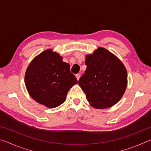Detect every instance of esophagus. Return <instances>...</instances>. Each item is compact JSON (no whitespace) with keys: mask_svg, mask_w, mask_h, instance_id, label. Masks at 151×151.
<instances>
[{"mask_svg":"<svg viewBox=\"0 0 151 151\" xmlns=\"http://www.w3.org/2000/svg\"><path fill=\"white\" fill-rule=\"evenodd\" d=\"M80 77H81V75H80V74H76V78H77L78 81L79 80V78H80Z\"/></svg>","mask_w":151,"mask_h":151,"instance_id":"esophagus-1","label":"esophagus"}]
</instances>
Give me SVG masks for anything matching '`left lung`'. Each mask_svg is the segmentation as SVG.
<instances>
[{"mask_svg":"<svg viewBox=\"0 0 151 151\" xmlns=\"http://www.w3.org/2000/svg\"><path fill=\"white\" fill-rule=\"evenodd\" d=\"M86 69L78 81L92 106L106 109L119 102L127 85V70L116 56L99 48L86 56Z\"/></svg>","mask_w":151,"mask_h":151,"instance_id":"left-lung-1","label":"left lung"}]
</instances>
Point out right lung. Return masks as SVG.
I'll return each instance as SVG.
<instances>
[{
	"label": "right lung",
	"mask_w": 151,
	"mask_h": 151,
	"mask_svg": "<svg viewBox=\"0 0 151 151\" xmlns=\"http://www.w3.org/2000/svg\"><path fill=\"white\" fill-rule=\"evenodd\" d=\"M25 85L35 101L55 108L65 101L69 89L77 83L69 64L48 49L35 57L25 74Z\"/></svg>",
	"instance_id": "obj_1"
}]
</instances>
